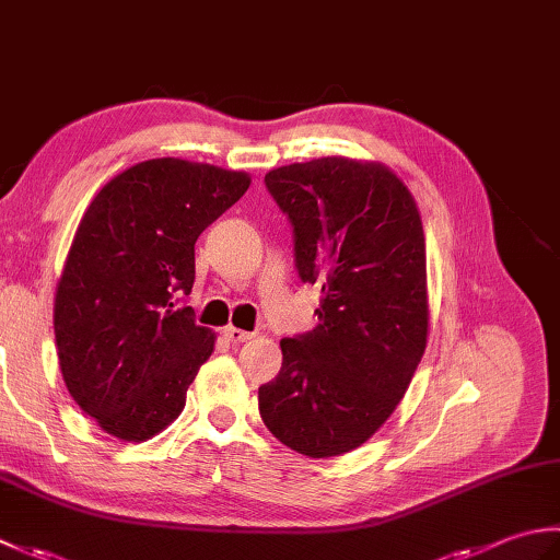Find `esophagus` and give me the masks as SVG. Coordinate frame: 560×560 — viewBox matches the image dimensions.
<instances>
[{"mask_svg": "<svg viewBox=\"0 0 560 560\" xmlns=\"http://www.w3.org/2000/svg\"><path fill=\"white\" fill-rule=\"evenodd\" d=\"M223 339L231 343H243L247 339H253V335H249V331L237 329V327H229V329H223Z\"/></svg>", "mask_w": 560, "mask_h": 560, "instance_id": "34e87169", "label": "esophagus"}]
</instances>
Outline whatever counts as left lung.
I'll return each mask as SVG.
<instances>
[{"mask_svg": "<svg viewBox=\"0 0 560 560\" xmlns=\"http://www.w3.org/2000/svg\"><path fill=\"white\" fill-rule=\"evenodd\" d=\"M293 229L303 283H319L317 327L281 339L259 387L261 421L307 457L365 443L407 392L425 351V237L399 177L377 163L315 159L265 175Z\"/></svg>", "mask_w": 560, "mask_h": 560, "instance_id": "1", "label": "left lung"}]
</instances>
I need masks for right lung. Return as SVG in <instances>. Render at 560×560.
<instances>
[{"label": "right lung", "mask_w": 560, "mask_h": 560, "mask_svg": "<svg viewBox=\"0 0 560 560\" xmlns=\"http://www.w3.org/2000/svg\"><path fill=\"white\" fill-rule=\"evenodd\" d=\"M249 187L245 173L151 159L105 185L83 213L55 295L69 395L105 433L147 440L185 409L213 351L192 307L199 233Z\"/></svg>", "instance_id": "right-lung-1"}]
</instances>
